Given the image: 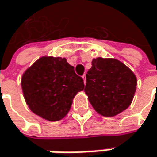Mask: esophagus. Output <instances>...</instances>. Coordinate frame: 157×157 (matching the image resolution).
<instances>
[{"mask_svg": "<svg viewBox=\"0 0 157 157\" xmlns=\"http://www.w3.org/2000/svg\"><path fill=\"white\" fill-rule=\"evenodd\" d=\"M82 78H83V80H84V83L86 84V82H87V78H86V73L82 76Z\"/></svg>", "mask_w": 157, "mask_h": 157, "instance_id": "34e87169", "label": "esophagus"}]
</instances>
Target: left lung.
Returning <instances> with one entry per match:
<instances>
[{
  "label": "left lung",
  "instance_id": "1",
  "mask_svg": "<svg viewBox=\"0 0 157 157\" xmlns=\"http://www.w3.org/2000/svg\"><path fill=\"white\" fill-rule=\"evenodd\" d=\"M86 78L84 90L98 114L114 117L130 106L136 88V78L119 60L94 59Z\"/></svg>",
  "mask_w": 157,
  "mask_h": 157
}]
</instances>
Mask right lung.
<instances>
[{"label": "right lung", "mask_w": 157, "mask_h": 157, "mask_svg": "<svg viewBox=\"0 0 157 157\" xmlns=\"http://www.w3.org/2000/svg\"><path fill=\"white\" fill-rule=\"evenodd\" d=\"M84 87L83 78L61 58H40L21 78L22 92L30 110L49 121L63 118L74 97Z\"/></svg>", "instance_id": "1"}]
</instances>
